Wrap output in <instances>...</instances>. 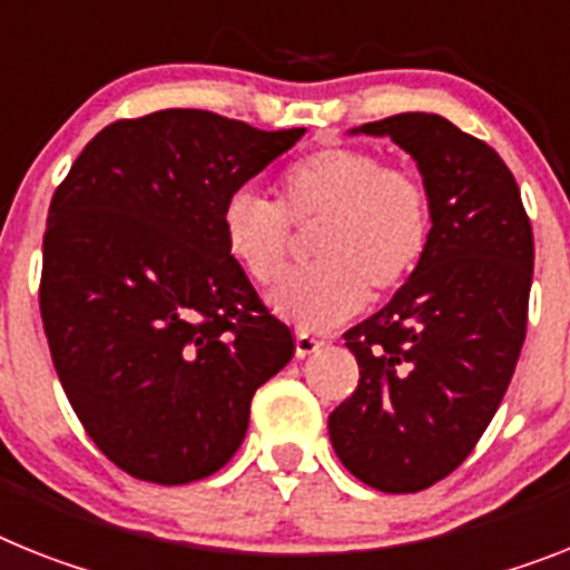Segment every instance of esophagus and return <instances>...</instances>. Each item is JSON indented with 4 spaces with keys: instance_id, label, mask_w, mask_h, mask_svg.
Segmentation results:
<instances>
[{
    "instance_id": "34e87169",
    "label": "esophagus",
    "mask_w": 570,
    "mask_h": 570,
    "mask_svg": "<svg viewBox=\"0 0 570 570\" xmlns=\"http://www.w3.org/2000/svg\"><path fill=\"white\" fill-rule=\"evenodd\" d=\"M318 347H322V338H315L313 333H304V330L295 333V356L298 358L309 356V353H315Z\"/></svg>"
}]
</instances>
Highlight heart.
Wrapping results in <instances>:
<instances>
[{"instance_id": "1", "label": "heart", "mask_w": 570, "mask_h": 570, "mask_svg": "<svg viewBox=\"0 0 570 570\" xmlns=\"http://www.w3.org/2000/svg\"><path fill=\"white\" fill-rule=\"evenodd\" d=\"M298 232L315 263L272 293L275 307L309 330L333 327L403 289L432 243V199L417 176L358 147H318L277 176V203L237 190L223 208L228 255L257 284L289 266Z\"/></svg>"}]
</instances>
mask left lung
<instances>
[{
    "label": "left lung",
    "mask_w": 570,
    "mask_h": 570,
    "mask_svg": "<svg viewBox=\"0 0 570 570\" xmlns=\"http://www.w3.org/2000/svg\"><path fill=\"white\" fill-rule=\"evenodd\" d=\"M417 161L432 243L394 298L344 333L358 385L327 420L338 461L382 492H420L455 472L513 380L533 281L519 185L481 138L432 112L362 124Z\"/></svg>",
    "instance_id": "left-lung-1"
}]
</instances>
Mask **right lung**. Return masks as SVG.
Returning <instances> with one entry per match:
<instances>
[{
  "label": "right lung",
  "instance_id": "add662e5",
  "mask_svg": "<svg viewBox=\"0 0 570 570\" xmlns=\"http://www.w3.org/2000/svg\"><path fill=\"white\" fill-rule=\"evenodd\" d=\"M304 136L205 109L124 118L57 185L42 237L51 362L95 446L127 475L226 466L263 382L293 358L223 240L228 196Z\"/></svg>",
  "mask_w": 570,
  "mask_h": 570
}]
</instances>
